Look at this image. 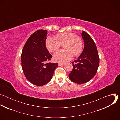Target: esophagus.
Masks as SVG:
<instances>
[{
  "mask_svg": "<svg viewBox=\"0 0 120 120\" xmlns=\"http://www.w3.org/2000/svg\"><path fill=\"white\" fill-rule=\"evenodd\" d=\"M64 65V63H58L59 66H62V65Z\"/></svg>",
  "mask_w": 120,
  "mask_h": 120,
  "instance_id": "obj_1",
  "label": "esophagus"
}]
</instances>
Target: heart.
<instances>
[{"mask_svg":"<svg viewBox=\"0 0 120 120\" xmlns=\"http://www.w3.org/2000/svg\"><path fill=\"white\" fill-rule=\"evenodd\" d=\"M64 44L65 50L58 51L54 55V59L56 62H66L70 60L73 55L74 56H79L83 50L82 39L73 33H59L56 38L49 37L45 41L46 48L50 52L56 51Z\"/></svg>","mask_w":120,"mask_h":120,"instance_id":"obj_1","label":"heart"}]
</instances>
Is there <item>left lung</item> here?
I'll return each instance as SVG.
<instances>
[{
	"label": "left lung",
	"mask_w": 120,
	"mask_h": 120,
	"mask_svg": "<svg viewBox=\"0 0 120 120\" xmlns=\"http://www.w3.org/2000/svg\"><path fill=\"white\" fill-rule=\"evenodd\" d=\"M82 36L84 47L82 52L76 60L72 62L73 70L69 74L73 82L82 84L88 82L96 74L99 65V57L95 44L86 32L82 31Z\"/></svg>",
	"instance_id": "1"
}]
</instances>
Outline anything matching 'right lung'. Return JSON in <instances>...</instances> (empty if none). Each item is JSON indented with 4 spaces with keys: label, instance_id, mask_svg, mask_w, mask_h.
I'll return each mask as SVG.
<instances>
[{
    "label": "right lung",
    "instance_id": "1",
    "mask_svg": "<svg viewBox=\"0 0 120 120\" xmlns=\"http://www.w3.org/2000/svg\"><path fill=\"white\" fill-rule=\"evenodd\" d=\"M47 31L33 33L26 42L21 56L24 75L32 83L42 86L52 79L58 63L48 62L52 57L45 45Z\"/></svg>",
    "mask_w": 120,
    "mask_h": 120
}]
</instances>
